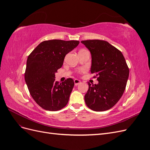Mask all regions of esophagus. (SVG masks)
I'll return each instance as SVG.
<instances>
[{
    "mask_svg": "<svg viewBox=\"0 0 150 150\" xmlns=\"http://www.w3.org/2000/svg\"><path fill=\"white\" fill-rule=\"evenodd\" d=\"M74 84H75L76 86H77V85H78V84L81 83V81L79 80V79H75L74 80Z\"/></svg>",
    "mask_w": 150,
    "mask_h": 150,
    "instance_id": "1",
    "label": "esophagus"
}]
</instances>
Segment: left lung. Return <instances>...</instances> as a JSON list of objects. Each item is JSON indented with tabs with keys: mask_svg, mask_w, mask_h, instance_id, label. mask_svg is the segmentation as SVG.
<instances>
[{
	"mask_svg": "<svg viewBox=\"0 0 150 150\" xmlns=\"http://www.w3.org/2000/svg\"><path fill=\"white\" fill-rule=\"evenodd\" d=\"M91 54V72L98 83L91 85L84 96L86 105L95 111L110 110L123 94L129 77V68L118 49L102 40H82Z\"/></svg>",
	"mask_w": 150,
	"mask_h": 150,
	"instance_id": "left-lung-1",
	"label": "left lung"
}]
</instances>
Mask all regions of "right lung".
<instances>
[{"instance_id": "obj_1", "label": "right lung", "mask_w": 150, "mask_h": 150, "mask_svg": "<svg viewBox=\"0 0 150 150\" xmlns=\"http://www.w3.org/2000/svg\"><path fill=\"white\" fill-rule=\"evenodd\" d=\"M79 44L78 40H45L28 56L25 83L34 100L44 110H60L69 101L74 81L68 78L59 83L55 81V73L62 67L66 54Z\"/></svg>"}]
</instances>
